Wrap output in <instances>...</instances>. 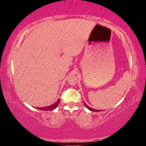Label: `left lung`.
Masks as SVG:
<instances>
[{
    "label": "left lung",
    "mask_w": 146,
    "mask_h": 146,
    "mask_svg": "<svg viewBox=\"0 0 146 146\" xmlns=\"http://www.w3.org/2000/svg\"><path fill=\"white\" fill-rule=\"evenodd\" d=\"M85 104V105H86V107H87V108H88L89 109V110H91V111H99V110H93V109H92V108H91L90 107H89V106H88L87 105H86V103H84Z\"/></svg>",
    "instance_id": "obj_1"
}]
</instances>
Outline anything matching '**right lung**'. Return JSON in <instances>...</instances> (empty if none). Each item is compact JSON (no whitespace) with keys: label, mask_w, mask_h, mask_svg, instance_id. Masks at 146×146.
I'll return each instance as SVG.
<instances>
[{"label":"right lung","mask_w":146,"mask_h":146,"mask_svg":"<svg viewBox=\"0 0 146 146\" xmlns=\"http://www.w3.org/2000/svg\"><path fill=\"white\" fill-rule=\"evenodd\" d=\"M59 102H60V99H58L55 104H53L52 105L47 106V107H44V108H37V109L38 110H44V111H52L54 110V109H55L56 108V106H58Z\"/></svg>","instance_id":"right-lung-1"}]
</instances>
